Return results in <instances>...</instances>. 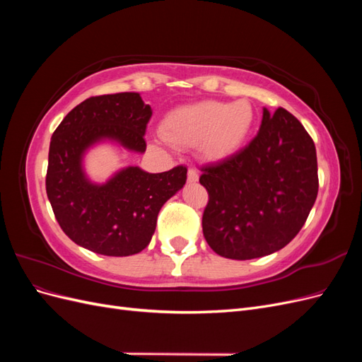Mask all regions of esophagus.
I'll return each instance as SVG.
<instances>
[{
    "label": "esophagus",
    "mask_w": 362,
    "mask_h": 362,
    "mask_svg": "<svg viewBox=\"0 0 362 362\" xmlns=\"http://www.w3.org/2000/svg\"><path fill=\"white\" fill-rule=\"evenodd\" d=\"M187 180H189V182H196L199 180V173H198V170L196 169H193V168H190L189 169V172H187Z\"/></svg>",
    "instance_id": "34e87169"
}]
</instances>
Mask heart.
<instances>
[{"label": "heart", "instance_id": "heart-1", "mask_svg": "<svg viewBox=\"0 0 362 362\" xmlns=\"http://www.w3.org/2000/svg\"><path fill=\"white\" fill-rule=\"evenodd\" d=\"M254 122V107L246 100H205L168 113L161 124V136L177 148L199 145L206 158L222 160L245 145Z\"/></svg>", "mask_w": 362, "mask_h": 362}]
</instances>
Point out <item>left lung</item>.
<instances>
[{
  "label": "left lung",
  "instance_id": "obj_1",
  "mask_svg": "<svg viewBox=\"0 0 362 362\" xmlns=\"http://www.w3.org/2000/svg\"><path fill=\"white\" fill-rule=\"evenodd\" d=\"M208 192L202 216L217 255L252 259L273 254L298 235L319 192L314 141L291 113L262 108L250 144L202 168Z\"/></svg>",
  "mask_w": 362,
  "mask_h": 362
}]
</instances>
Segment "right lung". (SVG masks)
<instances>
[{"label":"right lung","instance_id":"obj_1","mask_svg":"<svg viewBox=\"0 0 362 362\" xmlns=\"http://www.w3.org/2000/svg\"><path fill=\"white\" fill-rule=\"evenodd\" d=\"M151 116V105L140 93L92 96L54 131L47 194L60 228L74 243L107 257L134 255L149 245L161 206L184 187L187 168L149 173L127 166L105 182H93L83 161L87 151L105 141L144 154Z\"/></svg>","mask_w":362,"mask_h":362}]
</instances>
